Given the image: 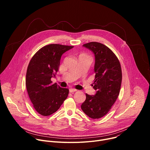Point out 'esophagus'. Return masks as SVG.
Returning a JSON list of instances; mask_svg holds the SVG:
<instances>
[{"label":"esophagus","instance_id":"obj_1","mask_svg":"<svg viewBox=\"0 0 150 150\" xmlns=\"http://www.w3.org/2000/svg\"><path fill=\"white\" fill-rule=\"evenodd\" d=\"M76 91H77L76 90L74 89V88H71V89L69 90V92H70L71 93H74V92H76Z\"/></svg>","mask_w":150,"mask_h":150}]
</instances>
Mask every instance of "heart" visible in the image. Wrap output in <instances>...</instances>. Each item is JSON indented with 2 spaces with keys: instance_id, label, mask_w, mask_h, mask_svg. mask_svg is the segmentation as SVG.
<instances>
[{
  "instance_id": "heart-1",
  "label": "heart",
  "mask_w": 150,
  "mask_h": 150,
  "mask_svg": "<svg viewBox=\"0 0 150 150\" xmlns=\"http://www.w3.org/2000/svg\"><path fill=\"white\" fill-rule=\"evenodd\" d=\"M81 55H84V54H81Z\"/></svg>"
}]
</instances>
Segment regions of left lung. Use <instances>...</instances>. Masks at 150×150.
<instances>
[{"label":"left lung","instance_id":"left-lung-1","mask_svg":"<svg viewBox=\"0 0 150 150\" xmlns=\"http://www.w3.org/2000/svg\"><path fill=\"white\" fill-rule=\"evenodd\" d=\"M83 46L95 55L93 88L97 93L94 96L86 94L81 109L90 118L98 119L110 111L119 96L122 79L120 63L116 54L100 42H90Z\"/></svg>","mask_w":150,"mask_h":150}]
</instances>
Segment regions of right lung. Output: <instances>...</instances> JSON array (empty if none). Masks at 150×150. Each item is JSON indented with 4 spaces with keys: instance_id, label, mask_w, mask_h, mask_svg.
Returning a JSON list of instances; mask_svg holds the SVG:
<instances>
[{
    "instance_id": "1",
    "label": "right lung",
    "mask_w": 150,
    "mask_h": 150,
    "mask_svg": "<svg viewBox=\"0 0 150 150\" xmlns=\"http://www.w3.org/2000/svg\"><path fill=\"white\" fill-rule=\"evenodd\" d=\"M73 46L51 44L38 50L31 58L26 74V87L33 108L41 115L56 112L68 97V88H61L51 78L59 71L62 55Z\"/></svg>"
}]
</instances>
